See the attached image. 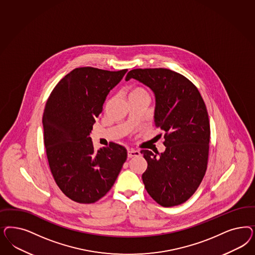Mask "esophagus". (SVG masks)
I'll return each mask as SVG.
<instances>
[{"mask_svg": "<svg viewBox=\"0 0 255 255\" xmlns=\"http://www.w3.org/2000/svg\"><path fill=\"white\" fill-rule=\"evenodd\" d=\"M140 153L139 150H135V149H129L128 151V157H133V156H140Z\"/></svg>", "mask_w": 255, "mask_h": 255, "instance_id": "esophagus-1", "label": "esophagus"}]
</instances>
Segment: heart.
I'll return each mask as SVG.
<instances>
[{
  "label": "heart",
  "instance_id": "1",
  "mask_svg": "<svg viewBox=\"0 0 255 255\" xmlns=\"http://www.w3.org/2000/svg\"><path fill=\"white\" fill-rule=\"evenodd\" d=\"M141 92H145V91L143 90V89H141V88H135V89H133V90H132L131 93H130V95H131V94L141 93Z\"/></svg>",
  "mask_w": 255,
  "mask_h": 255
}]
</instances>
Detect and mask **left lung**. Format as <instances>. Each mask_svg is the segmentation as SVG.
<instances>
[{"instance_id": "left-lung-1", "label": "left lung", "mask_w": 255, "mask_h": 255, "mask_svg": "<svg viewBox=\"0 0 255 255\" xmlns=\"http://www.w3.org/2000/svg\"><path fill=\"white\" fill-rule=\"evenodd\" d=\"M130 79L155 93V126L164 131L163 153L140 151L148 164L141 176L144 188L158 205L178 206L194 194L207 169L210 124L205 101L189 79L167 68L133 69L126 81Z\"/></svg>"}]
</instances>
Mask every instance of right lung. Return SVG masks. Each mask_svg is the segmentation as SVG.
<instances>
[{
    "label": "right lung",
    "instance_id": "right-lung-1",
    "mask_svg": "<svg viewBox=\"0 0 255 255\" xmlns=\"http://www.w3.org/2000/svg\"><path fill=\"white\" fill-rule=\"evenodd\" d=\"M128 69L78 67L51 91L43 114L44 144L59 189L80 204H93L112 189L127 159L123 145L95 151L90 132L109 92Z\"/></svg>",
    "mask_w": 255,
    "mask_h": 255
}]
</instances>
